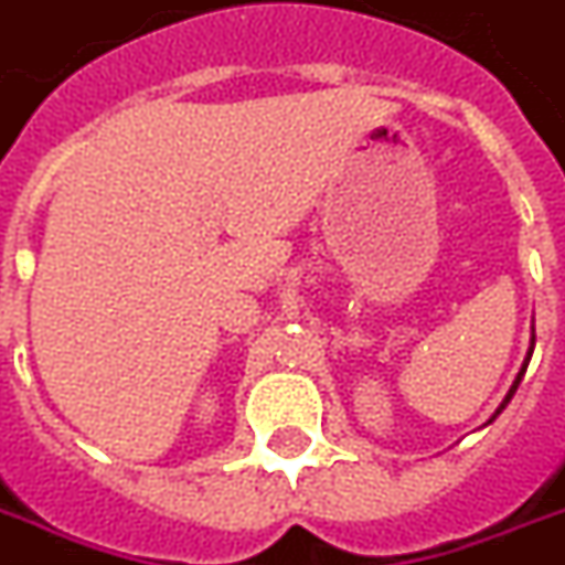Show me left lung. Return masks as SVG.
Segmentation results:
<instances>
[{
	"label": "left lung",
	"mask_w": 565,
	"mask_h": 565,
	"mask_svg": "<svg viewBox=\"0 0 565 565\" xmlns=\"http://www.w3.org/2000/svg\"><path fill=\"white\" fill-rule=\"evenodd\" d=\"M531 353H533V344H531ZM531 353H527V360H524V365H522V371H519V377H515V383H513V388H510V392H507V397H504V404L498 406V413H501V409H504L507 404H510V397L515 395V388H519V383H522V377H524V369H527V362H531ZM495 413V415H498ZM495 415H492V418H495ZM492 418H489V422H492Z\"/></svg>",
	"instance_id": "8db88e82"
}]
</instances>
